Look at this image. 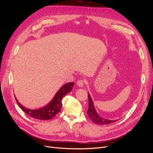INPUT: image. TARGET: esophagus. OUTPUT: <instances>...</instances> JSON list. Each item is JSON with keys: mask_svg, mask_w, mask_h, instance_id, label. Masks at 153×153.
<instances>
[{"mask_svg": "<svg viewBox=\"0 0 153 153\" xmlns=\"http://www.w3.org/2000/svg\"><path fill=\"white\" fill-rule=\"evenodd\" d=\"M84 83H85V81H84V80L80 79V80H79V81L77 82V85L79 87H83Z\"/></svg>", "mask_w": 153, "mask_h": 153, "instance_id": "34e87169", "label": "esophagus"}]
</instances>
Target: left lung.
I'll return each instance as SVG.
<instances>
[{
  "instance_id": "obj_1",
  "label": "left lung",
  "mask_w": 153,
  "mask_h": 153,
  "mask_svg": "<svg viewBox=\"0 0 153 153\" xmlns=\"http://www.w3.org/2000/svg\"><path fill=\"white\" fill-rule=\"evenodd\" d=\"M88 99H89V109H88L87 113L89 115V118L92 121L97 125H108L111 123H114L115 122H117L118 120H110L106 118H104L102 117H100L96 111L94 105V103L92 101V99L91 97L90 94L88 93Z\"/></svg>"
}]
</instances>
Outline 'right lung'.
<instances>
[{
	"instance_id": "1",
	"label": "right lung",
	"mask_w": 153,
	"mask_h": 153,
	"mask_svg": "<svg viewBox=\"0 0 153 153\" xmlns=\"http://www.w3.org/2000/svg\"><path fill=\"white\" fill-rule=\"evenodd\" d=\"M74 82H69L63 85L54 95L52 100L43 108L36 110H30L23 107L15 98L19 106L28 116L38 120H48L53 118L61 111L62 98L72 91Z\"/></svg>"
}]
</instances>
